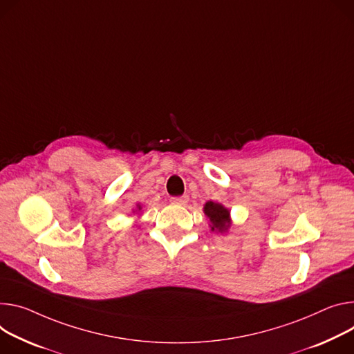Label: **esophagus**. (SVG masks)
Masks as SVG:
<instances>
[{
    "instance_id": "obj_1",
    "label": "esophagus",
    "mask_w": 354,
    "mask_h": 354,
    "mask_svg": "<svg viewBox=\"0 0 354 354\" xmlns=\"http://www.w3.org/2000/svg\"><path fill=\"white\" fill-rule=\"evenodd\" d=\"M189 202V196L183 195V196H176V198H171V203L172 205H178V206H185Z\"/></svg>"
}]
</instances>
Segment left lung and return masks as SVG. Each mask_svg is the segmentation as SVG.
Here are the masks:
<instances>
[{
    "label": "left lung",
    "instance_id": "8db88e82",
    "mask_svg": "<svg viewBox=\"0 0 354 354\" xmlns=\"http://www.w3.org/2000/svg\"><path fill=\"white\" fill-rule=\"evenodd\" d=\"M203 212L210 220L212 232L224 233V232L229 230L230 224H232L229 209L224 207L221 203L206 202V205L203 207Z\"/></svg>",
    "mask_w": 354,
    "mask_h": 354
}]
</instances>
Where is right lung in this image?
Here are the masks:
<instances>
[{"mask_svg": "<svg viewBox=\"0 0 354 354\" xmlns=\"http://www.w3.org/2000/svg\"><path fill=\"white\" fill-rule=\"evenodd\" d=\"M142 207H141V205H137V210H141Z\"/></svg>", "mask_w": 354, "mask_h": 354, "instance_id": "add662e5", "label": "right lung"}]
</instances>
